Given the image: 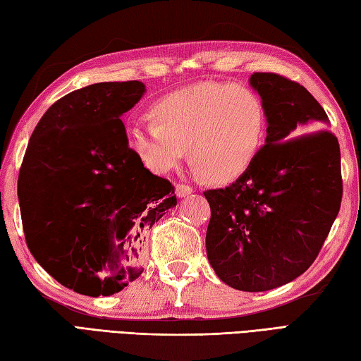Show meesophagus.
Here are the masks:
<instances>
[{"mask_svg": "<svg viewBox=\"0 0 361 361\" xmlns=\"http://www.w3.org/2000/svg\"><path fill=\"white\" fill-rule=\"evenodd\" d=\"M175 190H176V195H178V197H186V195L194 192V188L189 186V185H183V183H178V185L175 186Z\"/></svg>", "mask_w": 361, "mask_h": 361, "instance_id": "esophagus-1", "label": "esophagus"}]
</instances>
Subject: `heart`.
I'll return each instance as SVG.
<instances>
[{
  "instance_id": "1",
  "label": "heart",
  "mask_w": 361,
  "mask_h": 361,
  "mask_svg": "<svg viewBox=\"0 0 361 361\" xmlns=\"http://www.w3.org/2000/svg\"><path fill=\"white\" fill-rule=\"evenodd\" d=\"M152 124L128 130L141 164L167 175L185 157L211 180H228L247 169L264 141L267 110L257 91L209 82L169 93L149 109Z\"/></svg>"
}]
</instances>
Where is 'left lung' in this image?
<instances>
[{"label": "left lung", "instance_id": "8db88e82", "mask_svg": "<svg viewBox=\"0 0 361 361\" xmlns=\"http://www.w3.org/2000/svg\"><path fill=\"white\" fill-rule=\"evenodd\" d=\"M250 83L265 104V145L233 185L203 192L206 252L229 287L265 291L296 279L323 248L341 206V155L302 85L276 73H255Z\"/></svg>", "mask_w": 361, "mask_h": 361}]
</instances>
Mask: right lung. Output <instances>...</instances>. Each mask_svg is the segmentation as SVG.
I'll list each match as a JSON object with an SVG mask.
<instances>
[{
	"label": "right lung",
	"instance_id": "add662e5",
	"mask_svg": "<svg viewBox=\"0 0 361 361\" xmlns=\"http://www.w3.org/2000/svg\"><path fill=\"white\" fill-rule=\"evenodd\" d=\"M142 82H101L54 102L30 136L18 175L29 251L75 293L110 296L142 273L145 235L176 204L169 180L128 147L122 113Z\"/></svg>",
	"mask_w": 361,
	"mask_h": 361
}]
</instances>
